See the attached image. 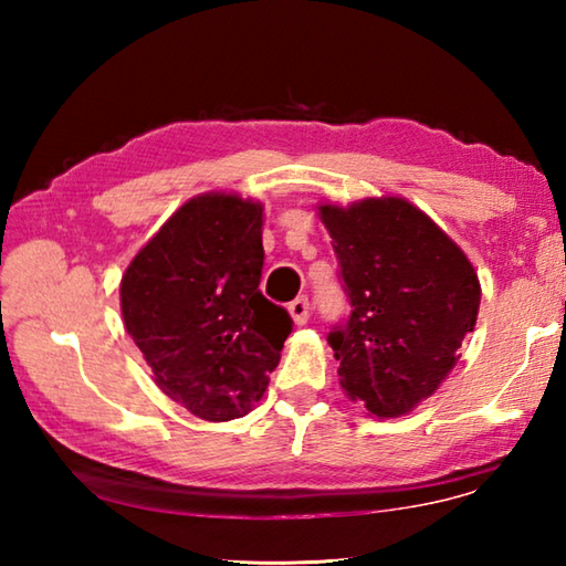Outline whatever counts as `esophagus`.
Returning a JSON list of instances; mask_svg holds the SVG:
<instances>
[{"instance_id": "34e87169", "label": "esophagus", "mask_w": 566, "mask_h": 566, "mask_svg": "<svg viewBox=\"0 0 566 566\" xmlns=\"http://www.w3.org/2000/svg\"><path fill=\"white\" fill-rule=\"evenodd\" d=\"M290 314L294 324H306V319H310V300H306V296H296L290 304Z\"/></svg>"}]
</instances>
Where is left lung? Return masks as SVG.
<instances>
[{"label":"left lung","mask_w":566,"mask_h":566,"mask_svg":"<svg viewBox=\"0 0 566 566\" xmlns=\"http://www.w3.org/2000/svg\"><path fill=\"white\" fill-rule=\"evenodd\" d=\"M352 314L327 334L339 385L371 415H409L432 397L476 324L472 262L401 197L322 205Z\"/></svg>","instance_id":"1"}]
</instances>
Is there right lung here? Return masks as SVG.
<instances>
[{"label": "right lung", "instance_id": "obj_1", "mask_svg": "<svg viewBox=\"0 0 566 566\" xmlns=\"http://www.w3.org/2000/svg\"><path fill=\"white\" fill-rule=\"evenodd\" d=\"M262 205L189 199L122 276V317L157 387L207 421L244 417L280 364L292 317L260 292Z\"/></svg>", "mask_w": 566, "mask_h": 566}]
</instances>
